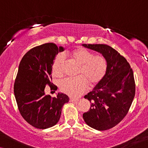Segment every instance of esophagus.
<instances>
[{
    "instance_id": "obj_1",
    "label": "esophagus",
    "mask_w": 148,
    "mask_h": 148,
    "mask_svg": "<svg viewBox=\"0 0 148 148\" xmlns=\"http://www.w3.org/2000/svg\"><path fill=\"white\" fill-rule=\"evenodd\" d=\"M78 99H75V98H70V101L71 102H77L78 101Z\"/></svg>"
}]
</instances>
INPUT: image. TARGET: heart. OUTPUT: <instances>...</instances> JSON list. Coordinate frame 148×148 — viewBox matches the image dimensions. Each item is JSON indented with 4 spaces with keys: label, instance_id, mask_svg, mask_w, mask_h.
<instances>
[{
    "label": "heart",
    "instance_id": "heart-1",
    "mask_svg": "<svg viewBox=\"0 0 148 148\" xmlns=\"http://www.w3.org/2000/svg\"><path fill=\"white\" fill-rule=\"evenodd\" d=\"M69 56L79 66L75 78L65 79L60 82L62 92L71 97H78L85 92L87 86L94 87L102 82L106 73L108 62L102 55L94 53L83 48L73 50ZM66 58L63 54L59 53L54 58L52 72L54 77H60L63 74Z\"/></svg>",
    "mask_w": 148,
    "mask_h": 148
}]
</instances>
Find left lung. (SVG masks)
Returning <instances> with one entry per match:
<instances>
[{"instance_id": "8db88e82", "label": "left lung", "mask_w": 148, "mask_h": 148, "mask_svg": "<svg viewBox=\"0 0 148 148\" xmlns=\"http://www.w3.org/2000/svg\"><path fill=\"white\" fill-rule=\"evenodd\" d=\"M106 58L108 69L104 77L84 98L91 102L83 118L88 126L98 131L118 125L129 112L135 94L132 69L116 50L106 44H83Z\"/></svg>"}]
</instances>
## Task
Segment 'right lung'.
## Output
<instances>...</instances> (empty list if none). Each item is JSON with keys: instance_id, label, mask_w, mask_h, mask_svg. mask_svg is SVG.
<instances>
[{"instance_id": "add662e5", "label": "right lung", "mask_w": 148, "mask_h": 148, "mask_svg": "<svg viewBox=\"0 0 148 148\" xmlns=\"http://www.w3.org/2000/svg\"><path fill=\"white\" fill-rule=\"evenodd\" d=\"M63 50L54 43L42 44L29 50L19 63L14 84L16 102L22 117L37 129L54 126L62 106L69 101L62 93L52 98L44 92L46 85L51 90H57L52 83V64L56 54Z\"/></svg>"}]
</instances>
